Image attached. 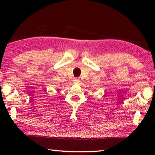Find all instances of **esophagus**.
I'll use <instances>...</instances> for the list:
<instances>
[{
	"label": "esophagus",
	"instance_id": "1",
	"mask_svg": "<svg viewBox=\"0 0 155 155\" xmlns=\"http://www.w3.org/2000/svg\"><path fill=\"white\" fill-rule=\"evenodd\" d=\"M79 79H78V78H74V79H73V83H78V82H79Z\"/></svg>",
	"mask_w": 155,
	"mask_h": 155
}]
</instances>
